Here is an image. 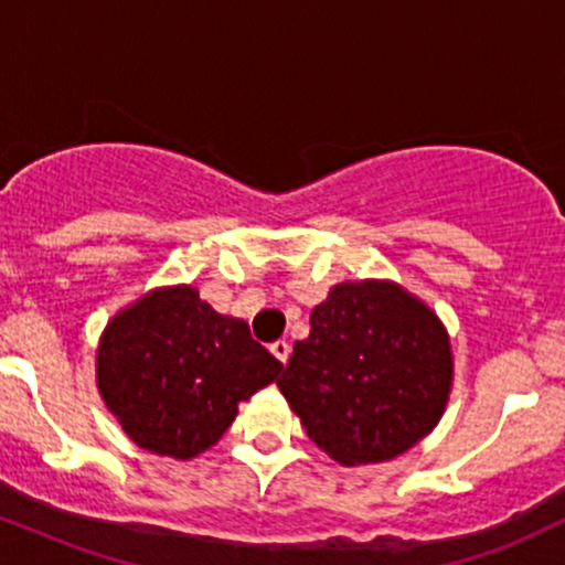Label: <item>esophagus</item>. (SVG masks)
<instances>
[{"mask_svg":"<svg viewBox=\"0 0 565 565\" xmlns=\"http://www.w3.org/2000/svg\"><path fill=\"white\" fill-rule=\"evenodd\" d=\"M270 353H274L276 359L281 361V364H287L289 353H291V345H289L287 340H278V342H274V345H270Z\"/></svg>","mask_w":565,"mask_h":565,"instance_id":"obj_1","label":"esophagus"}]
</instances>
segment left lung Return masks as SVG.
Wrapping results in <instances>:
<instances>
[{"label": "left lung", "mask_w": 565, "mask_h": 565, "mask_svg": "<svg viewBox=\"0 0 565 565\" xmlns=\"http://www.w3.org/2000/svg\"><path fill=\"white\" fill-rule=\"evenodd\" d=\"M451 337L436 310L391 278L342 281L310 313L278 391L334 462H387L444 417Z\"/></svg>", "instance_id": "obj_1"}]
</instances>
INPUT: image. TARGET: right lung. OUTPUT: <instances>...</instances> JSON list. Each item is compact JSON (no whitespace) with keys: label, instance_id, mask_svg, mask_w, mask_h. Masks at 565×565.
I'll list each match as a JSON object with an SVG mask.
<instances>
[{"label":"right lung","instance_id":"add662e5","mask_svg":"<svg viewBox=\"0 0 565 565\" xmlns=\"http://www.w3.org/2000/svg\"><path fill=\"white\" fill-rule=\"evenodd\" d=\"M281 361L191 284L157 287L108 319L95 350L106 408L140 449L193 459L215 446L238 404L270 385Z\"/></svg>","mask_w":565,"mask_h":565}]
</instances>
